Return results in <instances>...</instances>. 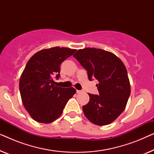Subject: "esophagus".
<instances>
[{
	"label": "esophagus",
	"mask_w": 154,
	"mask_h": 154,
	"mask_svg": "<svg viewBox=\"0 0 154 154\" xmlns=\"http://www.w3.org/2000/svg\"><path fill=\"white\" fill-rule=\"evenodd\" d=\"M84 92L83 90H76V92L78 94H81V93H83V92Z\"/></svg>",
	"instance_id": "34e87169"
}]
</instances>
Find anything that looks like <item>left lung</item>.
<instances>
[{
  "instance_id": "obj_1",
  "label": "left lung",
  "mask_w": 154,
  "mask_h": 154,
  "mask_svg": "<svg viewBox=\"0 0 154 154\" xmlns=\"http://www.w3.org/2000/svg\"><path fill=\"white\" fill-rule=\"evenodd\" d=\"M73 56L87 70L90 81H99V95L88 94L89 102L83 106L85 117L97 125L111 123L124 111L130 94L125 65L112 52L97 48L79 50Z\"/></svg>"
}]
</instances>
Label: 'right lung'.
<instances>
[{
	"mask_svg": "<svg viewBox=\"0 0 154 154\" xmlns=\"http://www.w3.org/2000/svg\"><path fill=\"white\" fill-rule=\"evenodd\" d=\"M76 50L54 47L40 50L30 58L21 75L20 91L23 104L35 121L50 123L60 116L76 90L54 85L60 65Z\"/></svg>",
	"mask_w": 154,
	"mask_h": 154,
	"instance_id": "obj_1",
	"label": "right lung"
}]
</instances>
